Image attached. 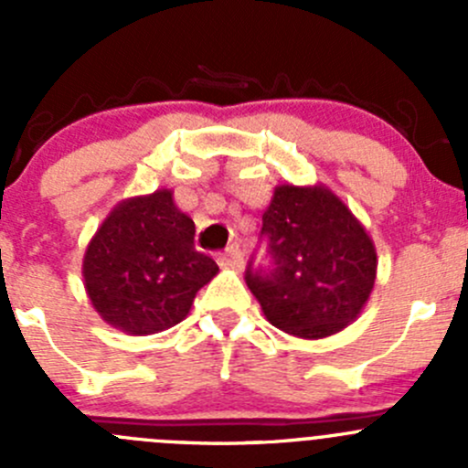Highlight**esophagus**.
Returning <instances> with one entry per match:
<instances>
[{"label": "esophagus", "mask_w": 468, "mask_h": 468, "mask_svg": "<svg viewBox=\"0 0 468 468\" xmlns=\"http://www.w3.org/2000/svg\"><path fill=\"white\" fill-rule=\"evenodd\" d=\"M219 262L224 264V267H230V269H242L244 258H242V251H239L238 244H230V247L219 256Z\"/></svg>", "instance_id": "esophagus-1"}]
</instances>
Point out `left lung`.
Here are the masks:
<instances>
[{"instance_id": "left-lung-1", "label": "left lung", "mask_w": 468, "mask_h": 468, "mask_svg": "<svg viewBox=\"0 0 468 468\" xmlns=\"http://www.w3.org/2000/svg\"><path fill=\"white\" fill-rule=\"evenodd\" d=\"M271 269L247 267L269 324L322 339L356 322L376 282V247L346 204L324 186H278L262 212Z\"/></svg>"}]
</instances>
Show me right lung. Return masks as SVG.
I'll list each match as a JSON object with an SVG mask.
<instances>
[{
	"instance_id": "add662e5",
	"label": "right lung",
	"mask_w": 468,
	"mask_h": 468,
	"mask_svg": "<svg viewBox=\"0 0 468 468\" xmlns=\"http://www.w3.org/2000/svg\"><path fill=\"white\" fill-rule=\"evenodd\" d=\"M219 267L195 247V221L172 190L111 210L83 256V281L99 317L129 335H154L187 317Z\"/></svg>"
}]
</instances>
